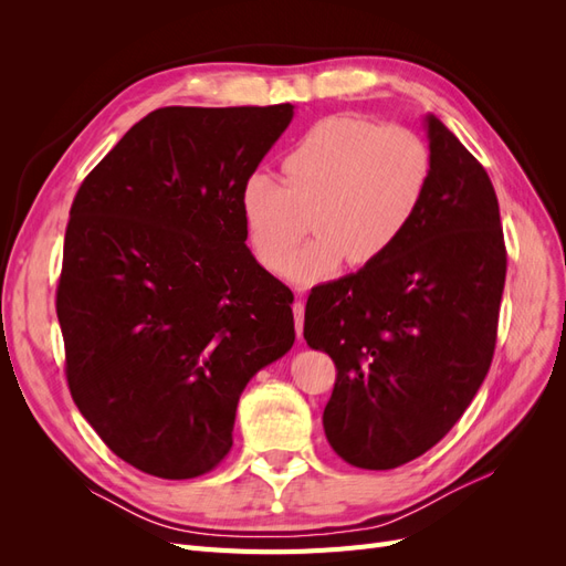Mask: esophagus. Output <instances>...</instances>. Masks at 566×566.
<instances>
[{"mask_svg":"<svg viewBox=\"0 0 566 566\" xmlns=\"http://www.w3.org/2000/svg\"><path fill=\"white\" fill-rule=\"evenodd\" d=\"M293 312H295V331H297V337L302 339V331H304V300H295Z\"/></svg>","mask_w":566,"mask_h":566,"instance_id":"esophagus-1","label":"esophagus"}]
</instances>
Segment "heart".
<instances>
[{"label": "heart", "mask_w": 566, "mask_h": 566, "mask_svg": "<svg viewBox=\"0 0 566 566\" xmlns=\"http://www.w3.org/2000/svg\"><path fill=\"white\" fill-rule=\"evenodd\" d=\"M285 181L252 172L241 188V214L254 256L279 271L310 231L316 238L285 266L297 285L333 276L342 262H380L420 214L432 184V150L401 125L361 115L318 119L283 158Z\"/></svg>", "instance_id": "heart-1"}]
</instances>
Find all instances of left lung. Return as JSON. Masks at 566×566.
Segmentation results:
<instances>
[{
    "label": "left lung",
    "mask_w": 566,
    "mask_h": 566,
    "mask_svg": "<svg viewBox=\"0 0 566 566\" xmlns=\"http://www.w3.org/2000/svg\"><path fill=\"white\" fill-rule=\"evenodd\" d=\"M432 184L380 262L312 290L304 339L337 378L323 410L333 451L391 470L449 434L482 387L499 333L507 252L486 169L427 115Z\"/></svg>",
    "instance_id": "8db88e82"
}]
</instances>
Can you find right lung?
Returning a JSON list of instances; mask_svg holds the SVG:
<instances>
[{
  "instance_id": "add662e5",
  "label": "right lung",
  "mask_w": 566,
  "mask_h": 566,
  "mask_svg": "<svg viewBox=\"0 0 566 566\" xmlns=\"http://www.w3.org/2000/svg\"><path fill=\"white\" fill-rule=\"evenodd\" d=\"M290 119V104L158 108L73 200L56 287L67 387L146 474L217 468L245 385L293 347L295 297L256 264L241 214Z\"/></svg>"
}]
</instances>
